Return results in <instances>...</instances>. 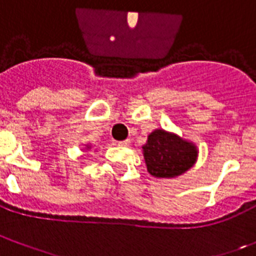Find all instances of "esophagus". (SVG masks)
I'll return each instance as SVG.
<instances>
[{
    "label": "esophagus",
    "mask_w": 256,
    "mask_h": 256,
    "mask_svg": "<svg viewBox=\"0 0 256 256\" xmlns=\"http://www.w3.org/2000/svg\"><path fill=\"white\" fill-rule=\"evenodd\" d=\"M128 144H130V140H128V139H126V140L118 142V146H122V147H128Z\"/></svg>",
    "instance_id": "esophagus-1"
}]
</instances>
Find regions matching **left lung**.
Returning <instances> with one entry per match:
<instances>
[{
	"label": "left lung",
	"mask_w": 256,
	"mask_h": 256,
	"mask_svg": "<svg viewBox=\"0 0 256 256\" xmlns=\"http://www.w3.org/2000/svg\"><path fill=\"white\" fill-rule=\"evenodd\" d=\"M142 148L148 173L158 178H173L184 174L198 158L194 143L162 128L148 135L147 143Z\"/></svg>",
	"instance_id": "left-lung-1"
}]
</instances>
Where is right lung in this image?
I'll use <instances>...</instances> for the list:
<instances>
[{
	"label": "right lung",
	"instance_id": "right-lung-1",
	"mask_svg": "<svg viewBox=\"0 0 256 256\" xmlns=\"http://www.w3.org/2000/svg\"><path fill=\"white\" fill-rule=\"evenodd\" d=\"M90 147H91V146H86V148H87V150H88V148H90Z\"/></svg>",
	"mask_w": 256,
	"mask_h": 256
}]
</instances>
